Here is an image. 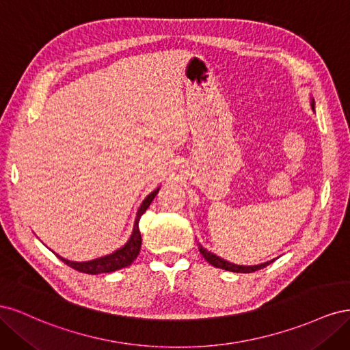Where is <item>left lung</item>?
Returning <instances> with one entry per match:
<instances>
[{"label":"left lung","mask_w":350,"mask_h":350,"mask_svg":"<svg viewBox=\"0 0 350 350\" xmlns=\"http://www.w3.org/2000/svg\"><path fill=\"white\" fill-rule=\"evenodd\" d=\"M311 107L314 109L315 107V102L314 99L311 98ZM198 250L201 252V256L204 257V260L207 262H210L211 266H215L217 269H224V270H228V271H234V273H252V271H257L260 269H264L266 266H269L270 262H273L274 260H270V261H266V262H261V264H257V266H239V264H234V262H229L224 258H220L219 256H216V254L207 251L206 248H203L198 243Z\"/></svg>","instance_id":"left-lung-1"}]
</instances>
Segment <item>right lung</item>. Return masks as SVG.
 <instances>
[{
	"mask_svg": "<svg viewBox=\"0 0 350 350\" xmlns=\"http://www.w3.org/2000/svg\"><path fill=\"white\" fill-rule=\"evenodd\" d=\"M157 193H159V188H156L153 193H150L143 200L142 206L139 207V210H137L130 239L126 241L121 248L115 250L113 252L108 254V256H103V257L94 258L90 261H71L67 258H62L61 256H57V257L61 261H64L71 269L81 271V273H88V274L112 273L116 270H121L124 267H129L130 264L137 258V256H139L140 248H142V235H140V229H139V220L143 216L144 211L149 208L150 203Z\"/></svg>",
	"mask_w": 350,
	"mask_h": 350,
	"instance_id": "obj_1",
	"label": "right lung"
}]
</instances>
